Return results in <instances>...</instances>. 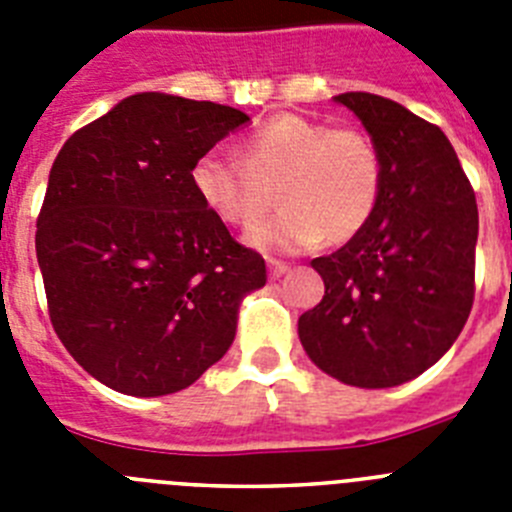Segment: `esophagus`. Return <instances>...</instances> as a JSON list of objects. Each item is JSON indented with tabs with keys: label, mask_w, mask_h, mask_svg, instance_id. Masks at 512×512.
Segmentation results:
<instances>
[{
	"label": "esophagus",
	"mask_w": 512,
	"mask_h": 512,
	"mask_svg": "<svg viewBox=\"0 0 512 512\" xmlns=\"http://www.w3.org/2000/svg\"><path fill=\"white\" fill-rule=\"evenodd\" d=\"M287 271H289V264H284V261H277V259H269V274H271V279L284 277Z\"/></svg>",
	"instance_id": "1"
}]
</instances>
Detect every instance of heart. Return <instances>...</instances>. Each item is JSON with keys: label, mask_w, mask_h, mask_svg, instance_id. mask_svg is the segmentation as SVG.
I'll list each match as a JSON object with an SVG mask.
<instances>
[{"label": "heart", "mask_w": 512, "mask_h": 512, "mask_svg": "<svg viewBox=\"0 0 512 512\" xmlns=\"http://www.w3.org/2000/svg\"><path fill=\"white\" fill-rule=\"evenodd\" d=\"M237 158L205 151L189 182L228 225H248L279 194L282 210L243 241L264 253H297L325 238L343 243L366 228L382 194V158L369 135L300 115H277L246 135Z\"/></svg>", "instance_id": "1"}]
</instances>
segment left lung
<instances>
[{"label": "left lung", "instance_id": "obj_1", "mask_svg": "<svg viewBox=\"0 0 512 512\" xmlns=\"http://www.w3.org/2000/svg\"><path fill=\"white\" fill-rule=\"evenodd\" d=\"M382 158L377 212L346 246L312 259L325 295L297 323L312 364L364 390L410 382L441 359L474 302L479 215L441 128L369 92L338 94Z\"/></svg>", "mask_w": 512, "mask_h": 512}]
</instances>
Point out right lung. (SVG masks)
Segmentation results:
<instances>
[{"mask_svg": "<svg viewBox=\"0 0 512 512\" xmlns=\"http://www.w3.org/2000/svg\"><path fill=\"white\" fill-rule=\"evenodd\" d=\"M251 117L140 92L76 130L53 161L35 251L58 338L94 379L133 397L194 384L225 356L243 297L266 284L189 171Z\"/></svg>", "mask_w": 512, "mask_h": 512, "instance_id": "add662e5", "label": "right lung"}]
</instances>
